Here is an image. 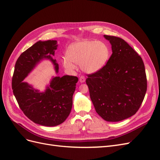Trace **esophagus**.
<instances>
[{"mask_svg":"<svg viewBox=\"0 0 160 160\" xmlns=\"http://www.w3.org/2000/svg\"><path fill=\"white\" fill-rule=\"evenodd\" d=\"M79 81L81 83H83V82L85 81V77L84 76H81L79 78Z\"/></svg>","mask_w":160,"mask_h":160,"instance_id":"obj_1","label":"esophagus"}]
</instances>
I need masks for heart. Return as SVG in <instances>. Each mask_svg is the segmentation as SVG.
Masks as SVG:
<instances>
[{
  "instance_id": "obj_1",
  "label": "heart",
  "mask_w": 160,
  "mask_h": 160,
  "mask_svg": "<svg viewBox=\"0 0 160 160\" xmlns=\"http://www.w3.org/2000/svg\"><path fill=\"white\" fill-rule=\"evenodd\" d=\"M66 57L62 59V63L67 69H75V63L87 73H94L108 62L110 49L103 41L86 40L72 43L67 48Z\"/></svg>"
}]
</instances>
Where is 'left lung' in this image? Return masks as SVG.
Instances as JSON below:
<instances>
[{"label": "left lung", "instance_id": "1", "mask_svg": "<svg viewBox=\"0 0 160 160\" xmlns=\"http://www.w3.org/2000/svg\"><path fill=\"white\" fill-rule=\"evenodd\" d=\"M112 49L107 64L88 75L91 99L96 112L107 122L122 121L136 113L147 91V78L142 57L127 42L104 35Z\"/></svg>", "mask_w": 160, "mask_h": 160}]
</instances>
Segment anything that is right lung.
I'll return each mask as SVG.
<instances>
[{"instance_id":"add662e5","label":"right lung","mask_w":160,"mask_h":160,"mask_svg":"<svg viewBox=\"0 0 160 160\" xmlns=\"http://www.w3.org/2000/svg\"><path fill=\"white\" fill-rule=\"evenodd\" d=\"M57 48V41L35 43L18 58L12 79L14 95L24 114L34 123L49 127L64 122L70 114L78 78L70 75L53 77L42 93L23 80L43 59L52 62L57 73L59 65L51 56L55 55Z\"/></svg>"}]
</instances>
